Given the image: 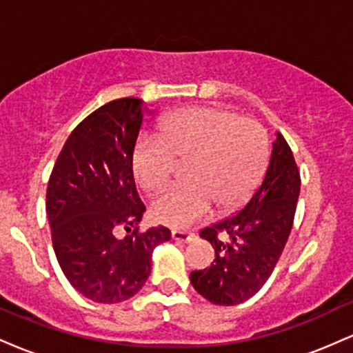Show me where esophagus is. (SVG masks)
I'll return each mask as SVG.
<instances>
[{
    "instance_id": "1",
    "label": "esophagus",
    "mask_w": 353,
    "mask_h": 353,
    "mask_svg": "<svg viewBox=\"0 0 353 353\" xmlns=\"http://www.w3.org/2000/svg\"><path fill=\"white\" fill-rule=\"evenodd\" d=\"M172 239L174 241H179V242H190L194 237H196V234L194 232H188V230H172Z\"/></svg>"
}]
</instances>
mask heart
I'll use <instances>...</instances> for the list:
<instances>
[{
	"instance_id": "heart-1",
	"label": "heart",
	"mask_w": 353,
	"mask_h": 353,
	"mask_svg": "<svg viewBox=\"0 0 353 353\" xmlns=\"http://www.w3.org/2000/svg\"><path fill=\"white\" fill-rule=\"evenodd\" d=\"M188 185L154 202L152 216L171 228H185L217 212L241 208L252 196L269 163V139L257 121L219 108H189L161 119L157 139H143L131 168L144 192L163 194L188 164Z\"/></svg>"
}]
</instances>
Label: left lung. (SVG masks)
Returning <instances> with one entry per match:
<instances>
[{
	"label": "left lung",
	"mask_w": 353,
	"mask_h": 353,
	"mask_svg": "<svg viewBox=\"0 0 353 353\" xmlns=\"http://www.w3.org/2000/svg\"><path fill=\"white\" fill-rule=\"evenodd\" d=\"M301 172L282 134L272 144L264 182L237 214L201 230L216 250L208 269L192 270L190 283L216 305L245 302L274 272L292 230Z\"/></svg>",
	"instance_id": "8db88e82"
}]
</instances>
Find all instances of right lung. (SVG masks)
I'll return each instance as SVG.
<instances>
[{"instance_id": "add662e5", "label": "right lung", "mask_w": 353, "mask_h": 353, "mask_svg": "<svg viewBox=\"0 0 353 353\" xmlns=\"http://www.w3.org/2000/svg\"><path fill=\"white\" fill-rule=\"evenodd\" d=\"M143 124L141 101L104 104L76 125L61 149L46 190L56 259L84 297L117 303L143 289L154 247L168 228L139 230L145 205L131 159ZM124 230L126 236L119 234Z\"/></svg>"}]
</instances>
